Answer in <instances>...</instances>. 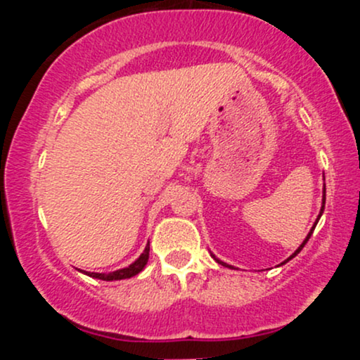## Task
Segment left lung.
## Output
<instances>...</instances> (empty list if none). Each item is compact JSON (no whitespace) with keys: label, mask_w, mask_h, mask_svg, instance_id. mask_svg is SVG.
Here are the masks:
<instances>
[{"label":"left lung","mask_w":360,"mask_h":360,"mask_svg":"<svg viewBox=\"0 0 360 360\" xmlns=\"http://www.w3.org/2000/svg\"><path fill=\"white\" fill-rule=\"evenodd\" d=\"M323 208H325V191H323V205H321V212H320V217H321V213H323ZM320 217H318V218H316V223H318V220H320ZM316 223H315V225H313V229H311V230H309L308 237H307V238H304V242H303V243H301V245L298 247V250H296V252H295V254H292V255H291V257H289L288 260H291L292 257H295V255H298V254H300V252H301V249H303V247H304V245H307V242L309 240V237H311L313 230H315ZM288 260H286V262H288ZM218 262H220V260H218ZM220 264H223V266H226V264H225V262H220ZM283 264H284V262H283Z\"/></svg>","instance_id":"8db88e82"}]
</instances>
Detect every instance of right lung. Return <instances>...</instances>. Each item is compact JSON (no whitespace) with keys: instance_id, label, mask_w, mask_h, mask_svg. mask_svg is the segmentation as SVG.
<instances>
[{"instance_id":"obj_1","label":"right lung","mask_w":360,"mask_h":360,"mask_svg":"<svg viewBox=\"0 0 360 360\" xmlns=\"http://www.w3.org/2000/svg\"><path fill=\"white\" fill-rule=\"evenodd\" d=\"M148 250H150V247H146V250H143V254L140 255V257L135 260L134 264H130V266L125 267V269H120V271H115V272H110V274H98V272H86V274L91 276V278H96V279H103V281H118V279H127V278H131V276L139 274L140 271L146 267L147 260H148Z\"/></svg>"}]
</instances>
